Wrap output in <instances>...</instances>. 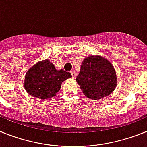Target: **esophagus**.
Listing matches in <instances>:
<instances>
[{
	"label": "esophagus",
	"mask_w": 147,
	"mask_h": 147,
	"mask_svg": "<svg viewBox=\"0 0 147 147\" xmlns=\"http://www.w3.org/2000/svg\"><path fill=\"white\" fill-rule=\"evenodd\" d=\"M71 74H72V76L73 78H76V75H77V73H76L75 71H72V72H71Z\"/></svg>",
	"instance_id": "obj_1"
}]
</instances>
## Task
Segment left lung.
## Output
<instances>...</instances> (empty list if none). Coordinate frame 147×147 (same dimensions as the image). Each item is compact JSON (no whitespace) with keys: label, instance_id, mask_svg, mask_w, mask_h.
Listing matches in <instances>:
<instances>
[{"label":"left lung","instance_id":"1","mask_svg":"<svg viewBox=\"0 0 147 147\" xmlns=\"http://www.w3.org/2000/svg\"><path fill=\"white\" fill-rule=\"evenodd\" d=\"M113 66L100 56H89L83 61L76 81L85 96L92 100L110 95L117 85Z\"/></svg>","mask_w":147,"mask_h":147}]
</instances>
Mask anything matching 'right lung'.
I'll return each instance as SVG.
<instances>
[{
    "mask_svg": "<svg viewBox=\"0 0 147 147\" xmlns=\"http://www.w3.org/2000/svg\"><path fill=\"white\" fill-rule=\"evenodd\" d=\"M72 75L63 69L56 70L49 60L38 62L27 71L24 87L34 98L47 99L55 96L61 89L63 81Z\"/></svg>",
    "mask_w": 147,
    "mask_h": 147,
    "instance_id": "1",
    "label": "right lung"
}]
</instances>
